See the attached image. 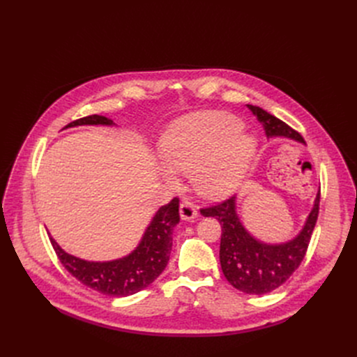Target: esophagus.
I'll list each match as a JSON object with an SVG mask.
<instances>
[{
    "label": "esophagus",
    "instance_id": "1",
    "mask_svg": "<svg viewBox=\"0 0 357 357\" xmlns=\"http://www.w3.org/2000/svg\"><path fill=\"white\" fill-rule=\"evenodd\" d=\"M179 213H181L182 220H194L198 215L197 207L191 201H182L181 207H179Z\"/></svg>",
    "mask_w": 357,
    "mask_h": 357
}]
</instances>
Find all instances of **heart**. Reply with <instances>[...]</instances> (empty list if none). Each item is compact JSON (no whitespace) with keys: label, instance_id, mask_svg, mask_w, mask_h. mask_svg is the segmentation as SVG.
Segmentation results:
<instances>
[{"label":"heart","instance_id":"b5f03b06","mask_svg":"<svg viewBox=\"0 0 357 357\" xmlns=\"http://www.w3.org/2000/svg\"><path fill=\"white\" fill-rule=\"evenodd\" d=\"M241 127L238 117L222 111L183 117L165 133L162 160L174 172L191 174L201 195L221 198L237 188L256 152L255 137ZM166 178L176 182L171 174Z\"/></svg>","mask_w":357,"mask_h":357}]
</instances>
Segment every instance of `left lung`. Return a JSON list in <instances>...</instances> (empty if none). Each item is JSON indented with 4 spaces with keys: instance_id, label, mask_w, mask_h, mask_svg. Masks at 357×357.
Returning <instances> with one entry per match:
<instances>
[{
    "instance_id": "left-lung-1",
    "label": "left lung",
    "mask_w": 357,
    "mask_h": 357,
    "mask_svg": "<svg viewBox=\"0 0 357 357\" xmlns=\"http://www.w3.org/2000/svg\"><path fill=\"white\" fill-rule=\"evenodd\" d=\"M253 116L264 124L268 137L285 136L304 142L296 130L282 120L256 105H248ZM236 197H230L211 207L201 208L204 217H214L221 224L220 264L224 276L238 291L252 295H264L279 288L301 265L320 210V192L304 229L295 238L282 245H266L256 240L236 213Z\"/></svg>"
}]
</instances>
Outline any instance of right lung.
Listing matches in <instances>:
<instances>
[{
	"label": "right lung",
	"instance_id": "add662e5",
	"mask_svg": "<svg viewBox=\"0 0 357 357\" xmlns=\"http://www.w3.org/2000/svg\"><path fill=\"white\" fill-rule=\"evenodd\" d=\"M114 124L104 116H88L68 126ZM179 222V198L163 205L147 227L140 245L128 256L111 261H88L63 252L50 237L52 246L65 269L81 284L109 296H128L146 287L163 272L172 250L174 227Z\"/></svg>",
	"mask_w": 357,
	"mask_h": 357
}]
</instances>
